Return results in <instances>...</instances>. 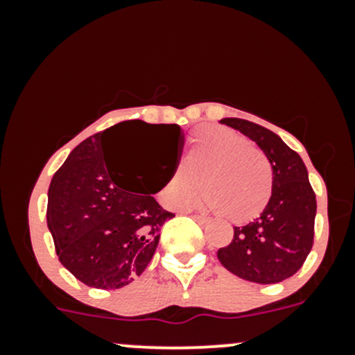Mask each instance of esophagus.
<instances>
[{
	"label": "esophagus",
	"instance_id": "34e87169",
	"mask_svg": "<svg viewBox=\"0 0 355 355\" xmlns=\"http://www.w3.org/2000/svg\"><path fill=\"white\" fill-rule=\"evenodd\" d=\"M191 217H193L195 220H197L198 223H200V225H205V223H209L210 220L207 218V217H203V215H191Z\"/></svg>",
	"mask_w": 355,
	"mask_h": 355
}]
</instances>
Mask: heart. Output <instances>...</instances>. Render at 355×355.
Here are the masks:
<instances>
[{
	"label": "heart",
	"mask_w": 355,
	"mask_h": 355,
	"mask_svg": "<svg viewBox=\"0 0 355 355\" xmlns=\"http://www.w3.org/2000/svg\"><path fill=\"white\" fill-rule=\"evenodd\" d=\"M205 191L203 205L234 223L259 217L272 198L274 170L267 155L248 138L223 126H202L189 138L183 165L162 189L166 207L183 209Z\"/></svg>",
	"instance_id": "obj_1"
}]
</instances>
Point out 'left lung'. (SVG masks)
Listing matches in <instances>:
<instances>
[{
  "instance_id": "1",
  "label": "left lung",
  "mask_w": 355,
  "mask_h": 355,
  "mask_svg": "<svg viewBox=\"0 0 355 355\" xmlns=\"http://www.w3.org/2000/svg\"><path fill=\"white\" fill-rule=\"evenodd\" d=\"M260 146L274 170L272 198L259 218L234 227V239L218 248L223 267L240 279L277 284L304 266L313 245L317 200L307 168L299 153L288 148L274 132L242 118H223Z\"/></svg>"
}]
</instances>
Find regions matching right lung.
<instances>
[{
  "mask_svg": "<svg viewBox=\"0 0 355 355\" xmlns=\"http://www.w3.org/2000/svg\"><path fill=\"white\" fill-rule=\"evenodd\" d=\"M132 133L152 135L170 164H177L185 140L180 126L121 121L81 141L48 189L46 220L56 255L93 288H120L140 275L157 250L162 225L175 217L152 197L164 183L148 193L138 190L145 173H130L115 162L113 146Z\"/></svg>",
  "mask_w": 355,
  "mask_h": 355,
  "instance_id": "add662e5",
  "label": "right lung"
}]
</instances>
